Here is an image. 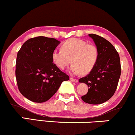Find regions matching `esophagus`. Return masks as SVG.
Returning a JSON list of instances; mask_svg holds the SVG:
<instances>
[{"label":"esophagus","instance_id":"34e87169","mask_svg":"<svg viewBox=\"0 0 135 135\" xmlns=\"http://www.w3.org/2000/svg\"><path fill=\"white\" fill-rule=\"evenodd\" d=\"M70 80L73 82H75V83H78V80L77 79L73 78H70Z\"/></svg>","mask_w":135,"mask_h":135}]
</instances>
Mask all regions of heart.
<instances>
[{
	"instance_id": "heart-1",
	"label": "heart",
	"mask_w": 135,
	"mask_h": 135,
	"mask_svg": "<svg viewBox=\"0 0 135 135\" xmlns=\"http://www.w3.org/2000/svg\"><path fill=\"white\" fill-rule=\"evenodd\" d=\"M99 57V52L95 45L87 44L83 40L73 38L62 44L61 50H55L52 58L54 64L64 69L70 63V72L77 74L90 73L95 68Z\"/></svg>"
}]
</instances>
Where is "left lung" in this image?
Instances as JSON below:
<instances>
[{
	"instance_id": "left-lung-1",
	"label": "left lung",
	"mask_w": 135,
	"mask_h": 135,
	"mask_svg": "<svg viewBox=\"0 0 135 135\" xmlns=\"http://www.w3.org/2000/svg\"><path fill=\"white\" fill-rule=\"evenodd\" d=\"M99 52L97 64L86 76L79 80L86 84L88 93L81 97L85 102L100 104L114 94L121 76V68L118 52L109 41L95 34H89Z\"/></svg>"
}]
</instances>
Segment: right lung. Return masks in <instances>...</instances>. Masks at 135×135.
Masks as SVG:
<instances>
[{
    "label": "right lung",
    "mask_w": 135,
    "mask_h": 135,
    "mask_svg": "<svg viewBox=\"0 0 135 135\" xmlns=\"http://www.w3.org/2000/svg\"><path fill=\"white\" fill-rule=\"evenodd\" d=\"M60 44L53 38L37 36L26 41L17 52L16 78L23 95L34 102L47 101L69 77L53 63L52 52Z\"/></svg>",
    "instance_id": "add662e5"
}]
</instances>
